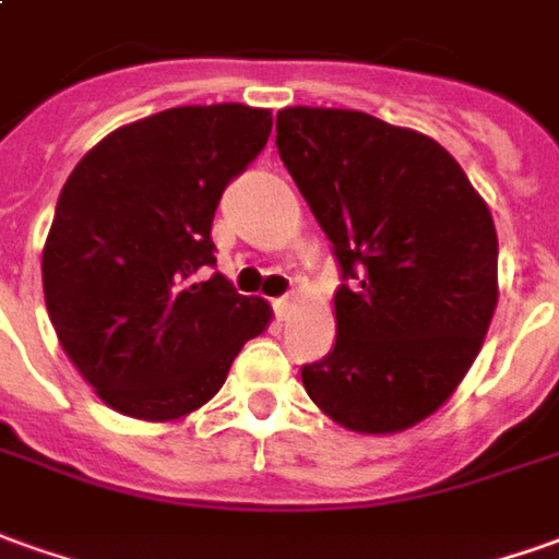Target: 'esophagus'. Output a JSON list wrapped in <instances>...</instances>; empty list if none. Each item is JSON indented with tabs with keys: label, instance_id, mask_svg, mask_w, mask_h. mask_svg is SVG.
Segmentation results:
<instances>
[{
	"label": "esophagus",
	"instance_id": "obj_1",
	"mask_svg": "<svg viewBox=\"0 0 559 559\" xmlns=\"http://www.w3.org/2000/svg\"><path fill=\"white\" fill-rule=\"evenodd\" d=\"M292 310H295V298H292V295H283V298H276V301H273V313H276L280 319H286Z\"/></svg>",
	"mask_w": 559,
	"mask_h": 559
}]
</instances>
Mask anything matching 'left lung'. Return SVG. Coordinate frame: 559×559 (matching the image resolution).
<instances>
[{"label":"left lung","instance_id":"left-lung-1","mask_svg":"<svg viewBox=\"0 0 559 559\" xmlns=\"http://www.w3.org/2000/svg\"><path fill=\"white\" fill-rule=\"evenodd\" d=\"M276 148L341 267L337 337L301 368L304 390L353 432L411 429L448 402L490 329V210L438 142L365 111L283 109Z\"/></svg>","mask_w":559,"mask_h":559}]
</instances>
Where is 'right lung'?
Wrapping results in <instances>:
<instances>
[{
	"label": "right lung",
	"instance_id": "right-lung-1",
	"mask_svg": "<svg viewBox=\"0 0 559 559\" xmlns=\"http://www.w3.org/2000/svg\"><path fill=\"white\" fill-rule=\"evenodd\" d=\"M271 124L240 103L157 111L96 142L60 191L41 252L48 317L81 377L127 417L198 411L271 322L261 298L206 276L215 206Z\"/></svg>",
	"mask_w": 559,
	"mask_h": 559
}]
</instances>
